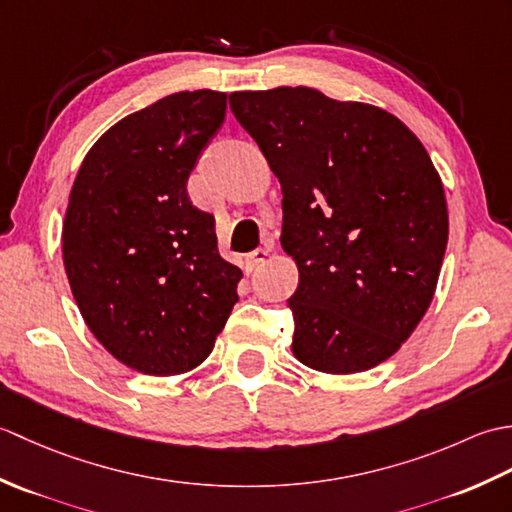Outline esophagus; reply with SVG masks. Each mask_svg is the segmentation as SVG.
<instances>
[{"mask_svg": "<svg viewBox=\"0 0 512 512\" xmlns=\"http://www.w3.org/2000/svg\"><path fill=\"white\" fill-rule=\"evenodd\" d=\"M266 257H268L266 248H255L253 253L246 255V264H248V268H257L266 262Z\"/></svg>", "mask_w": 512, "mask_h": 512, "instance_id": "1", "label": "esophagus"}]
</instances>
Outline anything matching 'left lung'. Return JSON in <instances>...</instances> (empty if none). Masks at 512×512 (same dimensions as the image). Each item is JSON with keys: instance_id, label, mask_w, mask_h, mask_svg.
Here are the masks:
<instances>
[{"instance_id": "8db88e82", "label": "left lung", "mask_w": 512, "mask_h": 512, "mask_svg": "<svg viewBox=\"0 0 512 512\" xmlns=\"http://www.w3.org/2000/svg\"><path fill=\"white\" fill-rule=\"evenodd\" d=\"M284 193L281 246L299 266L292 354L356 374L409 339L436 292L447 200L420 140L378 107L312 88L231 94Z\"/></svg>"}]
</instances>
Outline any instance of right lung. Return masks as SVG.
I'll list each match as a JSON object with an SVG mask.
<instances>
[{"instance_id":"add662e5","label":"right lung","mask_w":512,"mask_h":512,"mask_svg":"<svg viewBox=\"0 0 512 512\" xmlns=\"http://www.w3.org/2000/svg\"><path fill=\"white\" fill-rule=\"evenodd\" d=\"M226 94L176 92L118 121L74 180L63 264L85 323L136 372L173 376L211 354L242 270L187 180L222 129Z\"/></svg>"}]
</instances>
